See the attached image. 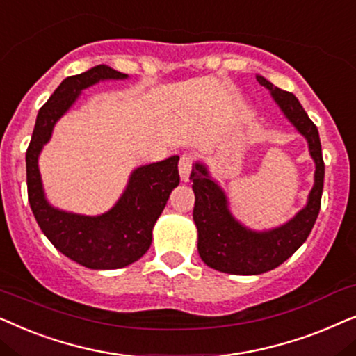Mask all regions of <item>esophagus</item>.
<instances>
[{
	"instance_id": "34e87169",
	"label": "esophagus",
	"mask_w": 356,
	"mask_h": 356,
	"mask_svg": "<svg viewBox=\"0 0 356 356\" xmlns=\"http://www.w3.org/2000/svg\"><path fill=\"white\" fill-rule=\"evenodd\" d=\"M192 163H193L192 154L186 153L181 156V161H179V174H181L182 182H188V177H191V172H192Z\"/></svg>"
}]
</instances>
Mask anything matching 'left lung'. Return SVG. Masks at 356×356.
Returning a JSON list of instances; mask_svg holds the SVG:
<instances>
[{
  "instance_id": "left-lung-1",
  "label": "left lung",
  "mask_w": 356,
  "mask_h": 356,
  "mask_svg": "<svg viewBox=\"0 0 356 356\" xmlns=\"http://www.w3.org/2000/svg\"><path fill=\"white\" fill-rule=\"evenodd\" d=\"M257 81L268 89L283 115L306 138L316 164L314 186L307 195L306 205L291 220L272 229L255 231L236 220L229 210L226 192L211 177L208 165L195 161L191 181L195 193L193 221L198 231V254L208 267L231 275H260L290 259L314 226L324 187V159L317 127L307 117L295 94L278 89L260 74H257Z\"/></svg>"
}]
</instances>
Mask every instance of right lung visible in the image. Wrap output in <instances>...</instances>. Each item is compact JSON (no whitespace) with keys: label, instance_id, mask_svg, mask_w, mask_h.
I'll return each instance as SVG.
<instances>
[{"label":"right lung","instance_id":"add662e5","mask_svg":"<svg viewBox=\"0 0 356 356\" xmlns=\"http://www.w3.org/2000/svg\"><path fill=\"white\" fill-rule=\"evenodd\" d=\"M129 74L97 65L61 81L37 115L26 153L27 195L37 225L66 257L92 270L122 268L143 257L153 241V227L170 192L179 186V156L136 168L111 210L89 216L65 211L47 200L39 170V156L49 143L56 122L81 96L83 89Z\"/></svg>","mask_w":356,"mask_h":356}]
</instances>
